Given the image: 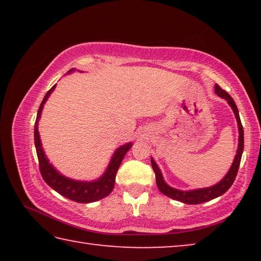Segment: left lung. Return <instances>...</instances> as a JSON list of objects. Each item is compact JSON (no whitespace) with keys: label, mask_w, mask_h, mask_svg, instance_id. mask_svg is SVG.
<instances>
[{"label":"left lung","mask_w":261,"mask_h":261,"mask_svg":"<svg viewBox=\"0 0 261 261\" xmlns=\"http://www.w3.org/2000/svg\"><path fill=\"white\" fill-rule=\"evenodd\" d=\"M215 93L218 94L220 98L226 99L228 101L229 106H230L233 114H235L236 120H237V124H238V132H240V137H238V149H237V154L235 159H233V162L230 167V169L227 173V175L220 180L218 184L213 185V187L210 188H204V189H197V190H191V191H182V190H177L174 189L168 185L165 179L162 177V174L160 169H159L158 165L155 161L151 158V163H152V168L155 173V178H156V185L160 191L165 194V196L171 198V199L182 201L184 204H190V205H197V204H201V202H206L210 201L214 198H218L220 196H222L224 192H227L233 183V180L236 178L238 168H240V163H241V159H242V154H243V149H244V131H243V125L240 118V114H238V109L237 106L235 103V101L229 95L226 91L222 90L218 84H215Z\"/></svg>","instance_id":"8db88e82"}]
</instances>
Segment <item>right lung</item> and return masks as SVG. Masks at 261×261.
Masks as SVG:
<instances>
[{
    "label": "right lung",
    "instance_id": "right-lung-1",
    "mask_svg": "<svg viewBox=\"0 0 261 261\" xmlns=\"http://www.w3.org/2000/svg\"><path fill=\"white\" fill-rule=\"evenodd\" d=\"M72 71L73 69L70 70L68 73ZM55 87L56 85L53 86L46 93L40 107H39L37 120H35L34 124V144L39 160V169H40L42 178L51 189H54L56 192H59L62 196L68 198L70 200L82 202V204H87V202H93L102 199V198L107 197L108 194H110V192L113 191L117 170L121 166L123 158H124L126 152L131 148L132 143L123 145V146L118 147L116 151H115L112 160L109 162V166L105 171V174L98 179L92 180V182H82V180H74L61 175L59 171L50 165L49 160L46 158L45 152H43V148L41 146V140L40 136H39L38 129L39 120H40L41 117L43 105L46 103L48 96L51 94V92L55 90Z\"/></svg>",
    "mask_w": 261,
    "mask_h": 261
}]
</instances>
